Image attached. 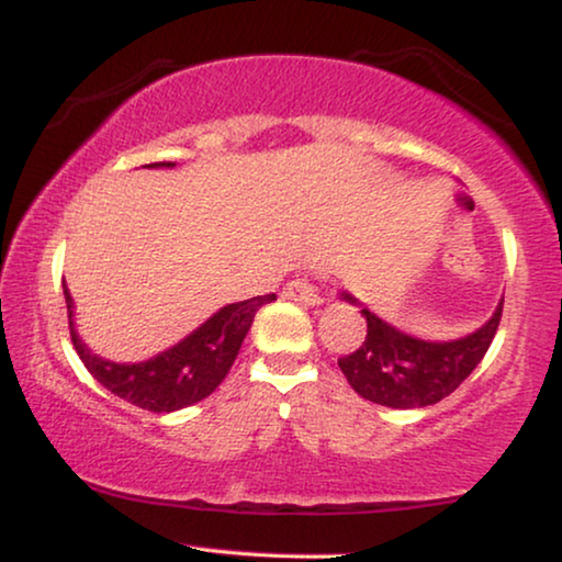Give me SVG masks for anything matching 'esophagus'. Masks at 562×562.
<instances>
[{"label":"esophagus","instance_id":"obj_1","mask_svg":"<svg viewBox=\"0 0 562 562\" xmlns=\"http://www.w3.org/2000/svg\"><path fill=\"white\" fill-rule=\"evenodd\" d=\"M291 302H299L304 306H314V304H322V296H319V289L314 286L310 279H294L283 291Z\"/></svg>","mask_w":562,"mask_h":562}]
</instances>
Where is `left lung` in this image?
<instances>
[{
	"mask_svg": "<svg viewBox=\"0 0 562 562\" xmlns=\"http://www.w3.org/2000/svg\"><path fill=\"white\" fill-rule=\"evenodd\" d=\"M340 299L360 306V314L368 322V335L366 342L337 360V366L356 394L391 409H419L450 396L486 356L504 306L502 299L491 319L475 333L458 340L432 342L389 325L348 291H342Z\"/></svg>",
	"mask_w": 562,
	"mask_h": 562,
	"instance_id": "8db88e82",
	"label": "left lung"
}]
</instances>
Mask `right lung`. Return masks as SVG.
I'll return each mask as SVG.
<instances>
[{
    "label": "right lung",
    "mask_w": 562,
    "mask_h": 562,
    "mask_svg": "<svg viewBox=\"0 0 562 562\" xmlns=\"http://www.w3.org/2000/svg\"><path fill=\"white\" fill-rule=\"evenodd\" d=\"M176 164H150L143 168H173ZM64 296L68 306V327H71L74 348L79 352L87 371L114 396L140 406V409L168 414L183 406L202 402L220 386L233 368L240 345L252 325V317L263 304H271L276 294L252 296L214 312L204 325L189 333L171 348L158 352L140 363H114L87 348L76 333L74 299L64 281Z\"/></svg>",
    "instance_id": "1"
}]
</instances>
